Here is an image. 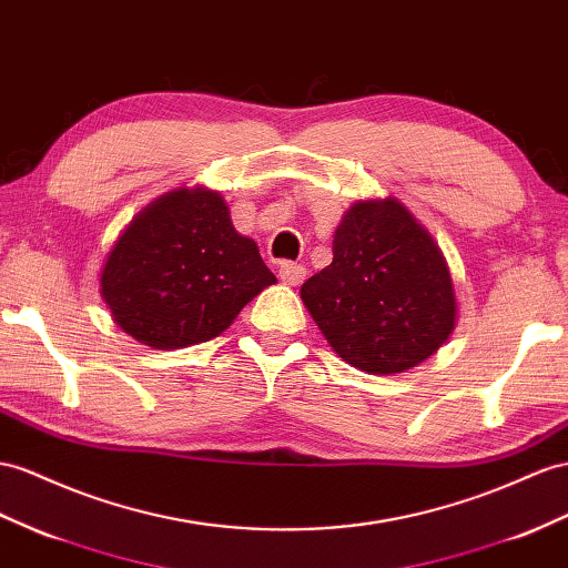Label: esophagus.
I'll list each match as a JSON object with an SVG mask.
<instances>
[{
  "label": "esophagus",
  "instance_id": "esophagus-1",
  "mask_svg": "<svg viewBox=\"0 0 568 568\" xmlns=\"http://www.w3.org/2000/svg\"><path fill=\"white\" fill-rule=\"evenodd\" d=\"M278 275L285 285H300L304 281V275H307V268L302 264H293V261H283Z\"/></svg>",
  "mask_w": 568,
  "mask_h": 568
}]
</instances>
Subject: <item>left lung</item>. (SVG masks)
<instances>
[{
	"mask_svg": "<svg viewBox=\"0 0 568 568\" xmlns=\"http://www.w3.org/2000/svg\"><path fill=\"white\" fill-rule=\"evenodd\" d=\"M300 295L333 351L369 374L415 367L456 326L439 246L394 199L359 201L345 213L333 261Z\"/></svg>",
	"mask_w": 568,
	"mask_h": 568,
	"instance_id": "obj_1",
	"label": "left lung"
}]
</instances>
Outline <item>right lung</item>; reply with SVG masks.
Segmentation results:
<instances>
[{"label": "right lung", "mask_w": 568, "mask_h": 568, "mask_svg": "<svg viewBox=\"0 0 568 568\" xmlns=\"http://www.w3.org/2000/svg\"><path fill=\"white\" fill-rule=\"evenodd\" d=\"M275 275L237 235L221 194L178 189L126 227L108 256L100 293L118 326L158 351L223 333Z\"/></svg>", "instance_id": "1"}]
</instances>
